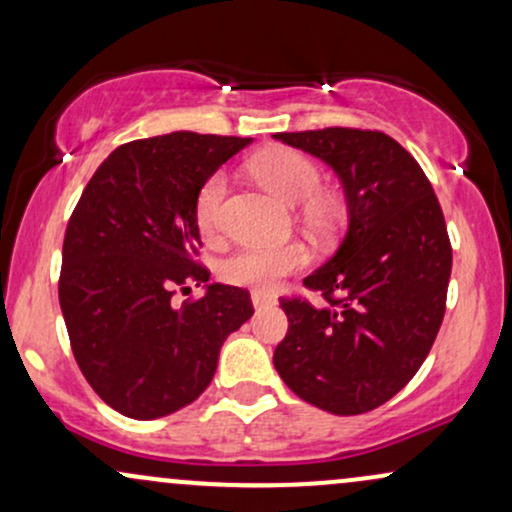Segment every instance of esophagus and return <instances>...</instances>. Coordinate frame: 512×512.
I'll list each match as a JSON object with an SVG mask.
<instances>
[{
  "instance_id": "1",
  "label": "esophagus",
  "mask_w": 512,
  "mask_h": 512,
  "mask_svg": "<svg viewBox=\"0 0 512 512\" xmlns=\"http://www.w3.org/2000/svg\"><path fill=\"white\" fill-rule=\"evenodd\" d=\"M250 298H252V305L255 307H267V305H274V298L269 293H264V291H252L250 293Z\"/></svg>"
}]
</instances>
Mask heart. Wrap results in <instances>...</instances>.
<instances>
[{"label":"heart","mask_w":512,"mask_h":512,"mask_svg":"<svg viewBox=\"0 0 512 512\" xmlns=\"http://www.w3.org/2000/svg\"><path fill=\"white\" fill-rule=\"evenodd\" d=\"M250 171L281 200L300 205L305 224L319 236L336 229L341 219V202L336 195L319 190L322 169L315 159L291 147H274L250 162ZM226 197V176L217 171L202 183L195 195V224L202 236L212 238L221 231V209ZM307 262V252L300 243L286 245H250L240 248L221 267L229 283L250 288H272L283 276L298 272Z\"/></svg>","instance_id":"obj_1"}]
</instances>
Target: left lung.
Instances as JSON below:
<instances>
[{"label":"left lung","mask_w":512,"mask_h":512,"mask_svg":"<svg viewBox=\"0 0 512 512\" xmlns=\"http://www.w3.org/2000/svg\"><path fill=\"white\" fill-rule=\"evenodd\" d=\"M343 181L350 224L341 248L283 295L288 331L274 367L295 396L334 415H362L415 377L446 312L453 250L439 197L391 135L362 128L276 133Z\"/></svg>","instance_id":"obj_1"}]
</instances>
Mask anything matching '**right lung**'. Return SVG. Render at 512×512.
Instances as JSON below:
<instances>
[{
	"label": "right lung",
	"instance_id": "add662e5",
	"mask_svg": "<svg viewBox=\"0 0 512 512\" xmlns=\"http://www.w3.org/2000/svg\"><path fill=\"white\" fill-rule=\"evenodd\" d=\"M250 138L176 131L119 145L80 195L64 236L59 303L92 391L133 420L186 408L255 312L245 288L209 283L195 195Z\"/></svg>",
	"mask_w": 512,
	"mask_h": 512
}]
</instances>
